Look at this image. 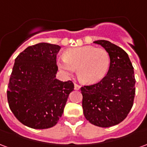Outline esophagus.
<instances>
[{"instance_id": "esophagus-1", "label": "esophagus", "mask_w": 147, "mask_h": 147, "mask_svg": "<svg viewBox=\"0 0 147 147\" xmlns=\"http://www.w3.org/2000/svg\"><path fill=\"white\" fill-rule=\"evenodd\" d=\"M80 87H81V86H80V85H79V84H76V83L75 84V90H78L80 89Z\"/></svg>"}]
</instances>
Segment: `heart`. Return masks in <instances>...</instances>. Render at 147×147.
I'll return each mask as SVG.
<instances>
[{"label": "heart", "mask_w": 147, "mask_h": 147, "mask_svg": "<svg viewBox=\"0 0 147 147\" xmlns=\"http://www.w3.org/2000/svg\"><path fill=\"white\" fill-rule=\"evenodd\" d=\"M110 58L107 51L91 45L68 49L64 53V58L57 61L59 68L67 75L77 69L80 81L93 84L101 81L107 73Z\"/></svg>", "instance_id": "obj_1"}]
</instances>
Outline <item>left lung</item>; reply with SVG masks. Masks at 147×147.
<instances>
[{"label":"left lung","mask_w":147,"mask_h":147,"mask_svg":"<svg viewBox=\"0 0 147 147\" xmlns=\"http://www.w3.org/2000/svg\"><path fill=\"white\" fill-rule=\"evenodd\" d=\"M94 42L107 51L110 64L100 82L80 88L83 114L94 125L109 127L122 122L132 107L136 94L134 67L123 49L106 40Z\"/></svg>","instance_id":"obj_1"}]
</instances>
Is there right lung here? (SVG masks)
I'll list each match as a JSON object with an SVG mask.
<instances>
[{
    "mask_svg": "<svg viewBox=\"0 0 147 147\" xmlns=\"http://www.w3.org/2000/svg\"><path fill=\"white\" fill-rule=\"evenodd\" d=\"M61 46L42 42L28 46L15 60L7 98L19 121L34 129L55 126L64 113L73 83L56 79Z\"/></svg>",
    "mask_w": 147,
    "mask_h": 147,
    "instance_id": "add662e5",
    "label": "right lung"
}]
</instances>
